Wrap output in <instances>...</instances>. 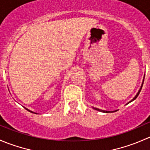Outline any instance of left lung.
I'll return each instance as SVG.
<instances>
[{
  "label": "left lung",
  "mask_w": 150,
  "mask_h": 150,
  "mask_svg": "<svg viewBox=\"0 0 150 150\" xmlns=\"http://www.w3.org/2000/svg\"><path fill=\"white\" fill-rule=\"evenodd\" d=\"M143 83H144V81H143V82H142V86H141V88H140L139 91H138V93H137V95H136V96H135V97H134V99H131V100L130 101V102H128V104H129L130 102H133V101H134V100H135V99H137V96H139V93H140L141 90H142V86H143ZM93 108L94 109V110H97V111H100V112H105V113H108V112H116V111H117V110H115V111H107V110H99V109H98V108H94V107H93Z\"/></svg>",
  "instance_id": "8db88e82"
}]
</instances>
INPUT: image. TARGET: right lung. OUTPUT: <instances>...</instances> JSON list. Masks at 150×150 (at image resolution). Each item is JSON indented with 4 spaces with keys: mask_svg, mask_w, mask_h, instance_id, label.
Here are the masks:
<instances>
[{
    "mask_svg": "<svg viewBox=\"0 0 150 150\" xmlns=\"http://www.w3.org/2000/svg\"><path fill=\"white\" fill-rule=\"evenodd\" d=\"M25 109H26V110H28V111H29V112H32V113H35V112H33V111H31V110H28V109H27V108H25Z\"/></svg>",
    "mask_w": 150,
    "mask_h": 150,
    "instance_id": "add662e5",
    "label": "right lung"
}]
</instances>
